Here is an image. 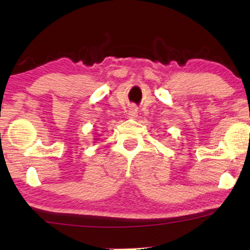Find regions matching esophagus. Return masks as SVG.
I'll list each match as a JSON object with an SVG mask.
<instances>
[{
	"instance_id": "1",
	"label": "esophagus",
	"mask_w": 250,
	"mask_h": 250,
	"mask_svg": "<svg viewBox=\"0 0 250 250\" xmlns=\"http://www.w3.org/2000/svg\"><path fill=\"white\" fill-rule=\"evenodd\" d=\"M137 107H135V105H131L130 108H129V111H128V116L130 117V119H135V117H137Z\"/></svg>"
}]
</instances>
